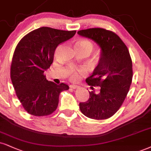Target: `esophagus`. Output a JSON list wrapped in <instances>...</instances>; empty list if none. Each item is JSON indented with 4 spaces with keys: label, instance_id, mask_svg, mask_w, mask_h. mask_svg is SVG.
Masks as SVG:
<instances>
[{
    "label": "esophagus",
    "instance_id": "1",
    "mask_svg": "<svg viewBox=\"0 0 151 151\" xmlns=\"http://www.w3.org/2000/svg\"><path fill=\"white\" fill-rule=\"evenodd\" d=\"M70 87L72 89H78V85H70Z\"/></svg>",
    "mask_w": 151,
    "mask_h": 151
}]
</instances>
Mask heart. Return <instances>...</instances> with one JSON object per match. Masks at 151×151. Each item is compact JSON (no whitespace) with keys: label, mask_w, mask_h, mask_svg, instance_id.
Returning a JSON list of instances; mask_svg holds the SVG:
<instances>
[{"label":"heart","mask_w":151,"mask_h":151,"mask_svg":"<svg viewBox=\"0 0 151 151\" xmlns=\"http://www.w3.org/2000/svg\"><path fill=\"white\" fill-rule=\"evenodd\" d=\"M76 46H78V47L87 49L90 53L93 50V48H94V46H93L92 42L87 40H79L78 42H76ZM85 73H86V69L84 68H71V69L68 71L70 78L73 80V81H75V80L78 79L80 76L85 75Z\"/></svg>","instance_id":"obj_1"}]
</instances>
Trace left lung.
<instances>
[{"label":"left lung","instance_id":"left-lung-1","mask_svg":"<svg viewBox=\"0 0 151 151\" xmlns=\"http://www.w3.org/2000/svg\"><path fill=\"white\" fill-rule=\"evenodd\" d=\"M92 40L101 49L98 65L86 83L100 87L99 92H89L90 98L79 104L87 118L105 120L113 116L122 106L132 81V62L127 46L118 35L101 28L78 31Z\"/></svg>","mask_w":151,"mask_h":151}]
</instances>
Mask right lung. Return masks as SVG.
I'll return each instance as SVG.
<instances>
[{
  "instance_id": "right-lung-1",
  "label": "right lung",
  "mask_w": 151,
  "mask_h": 151,
  "mask_svg": "<svg viewBox=\"0 0 151 151\" xmlns=\"http://www.w3.org/2000/svg\"><path fill=\"white\" fill-rule=\"evenodd\" d=\"M76 33L40 27L26 35L17 45L11 64V81L29 114L44 116L52 113L58 106L60 92L69 88L63 83L57 85L48 81L43 73L52 64L57 46Z\"/></svg>"
}]
</instances>
